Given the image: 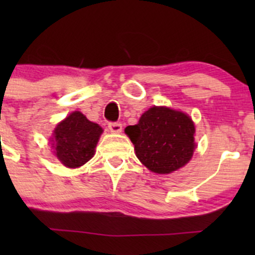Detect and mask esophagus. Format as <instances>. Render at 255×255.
<instances>
[{"instance_id":"1","label":"esophagus","mask_w":255,"mask_h":255,"mask_svg":"<svg viewBox=\"0 0 255 255\" xmlns=\"http://www.w3.org/2000/svg\"><path fill=\"white\" fill-rule=\"evenodd\" d=\"M109 129L112 133H121L122 132V125L118 122H110L109 123Z\"/></svg>"}]
</instances>
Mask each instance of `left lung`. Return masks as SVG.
Here are the masks:
<instances>
[{
	"label": "left lung",
	"instance_id": "8db88e82",
	"mask_svg": "<svg viewBox=\"0 0 255 255\" xmlns=\"http://www.w3.org/2000/svg\"><path fill=\"white\" fill-rule=\"evenodd\" d=\"M126 133L134 144L137 158L154 173L175 171L194 154V122L185 113L166 107L149 109Z\"/></svg>",
	"mask_w": 255,
	"mask_h": 255
}]
</instances>
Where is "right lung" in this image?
<instances>
[{
    "label": "right lung",
    "mask_w": 255,
    "mask_h": 255,
    "mask_svg": "<svg viewBox=\"0 0 255 255\" xmlns=\"http://www.w3.org/2000/svg\"><path fill=\"white\" fill-rule=\"evenodd\" d=\"M102 128L81 112H73L54 130V149L59 160L68 168H79L94 156Z\"/></svg>",
    "instance_id": "add662e5"
}]
</instances>
